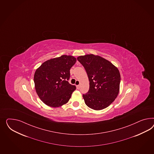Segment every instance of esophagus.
I'll return each mask as SVG.
<instances>
[{"label": "esophagus", "instance_id": "esophagus-1", "mask_svg": "<svg viewBox=\"0 0 154 154\" xmlns=\"http://www.w3.org/2000/svg\"><path fill=\"white\" fill-rule=\"evenodd\" d=\"M76 88H77L78 89H79V88H80V85H76Z\"/></svg>", "mask_w": 154, "mask_h": 154}]
</instances>
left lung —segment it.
<instances>
[{
    "label": "left lung",
    "mask_w": 154,
    "mask_h": 154,
    "mask_svg": "<svg viewBox=\"0 0 154 154\" xmlns=\"http://www.w3.org/2000/svg\"><path fill=\"white\" fill-rule=\"evenodd\" d=\"M89 81L88 93L83 94L85 104L94 110L110 105L119 92L120 74L118 68L108 60L93 54L79 56Z\"/></svg>",
    "instance_id": "left-lung-1"
}]
</instances>
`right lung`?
<instances>
[{
	"label": "right lung",
	"mask_w": 154,
	"mask_h": 154,
	"mask_svg": "<svg viewBox=\"0 0 154 154\" xmlns=\"http://www.w3.org/2000/svg\"><path fill=\"white\" fill-rule=\"evenodd\" d=\"M76 61L72 56L62 55L43 62L35 71V90L45 105L58 107L69 101L75 85L68 82L70 70Z\"/></svg>",
	"instance_id": "1"
}]
</instances>
